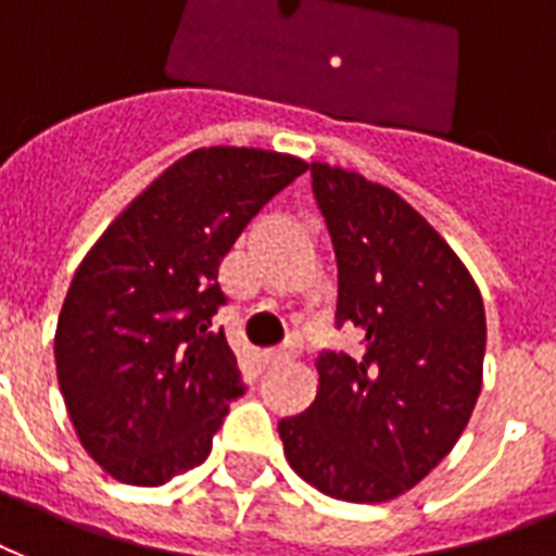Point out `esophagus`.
Listing matches in <instances>:
<instances>
[{"label":"esophagus","mask_w":556,"mask_h":556,"mask_svg":"<svg viewBox=\"0 0 556 556\" xmlns=\"http://www.w3.org/2000/svg\"><path fill=\"white\" fill-rule=\"evenodd\" d=\"M293 357H295V345L290 342V345H283V349H275V352L266 354V366H278V363L293 361Z\"/></svg>","instance_id":"34e87169"}]
</instances>
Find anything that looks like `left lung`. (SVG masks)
Returning <instances> with one entry per match:
<instances>
[{
	"label": "left lung",
	"instance_id": "1",
	"mask_svg": "<svg viewBox=\"0 0 556 556\" xmlns=\"http://www.w3.org/2000/svg\"><path fill=\"white\" fill-rule=\"evenodd\" d=\"M337 254V328L361 352H323L319 392L278 421L304 481L340 501L402 495L452 452L481 395L486 313L440 233L390 187L311 164Z\"/></svg>",
	"mask_w": 556,
	"mask_h": 556
}]
</instances>
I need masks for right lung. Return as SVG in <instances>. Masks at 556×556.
<instances>
[{"instance_id": "1", "label": "right lung", "mask_w": 556, "mask_h": 556, "mask_svg": "<svg viewBox=\"0 0 556 556\" xmlns=\"http://www.w3.org/2000/svg\"><path fill=\"white\" fill-rule=\"evenodd\" d=\"M307 169L290 154L211 146L154 178L75 269L55 366L87 454L116 481L161 486L207 460L245 392L214 313L216 273L263 204Z\"/></svg>"}]
</instances>
